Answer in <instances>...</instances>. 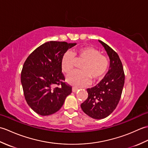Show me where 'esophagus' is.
<instances>
[{"label": "esophagus", "instance_id": "1", "mask_svg": "<svg viewBox=\"0 0 148 148\" xmlns=\"http://www.w3.org/2000/svg\"><path fill=\"white\" fill-rule=\"evenodd\" d=\"M72 92H74V93H76V92H77V90H78V88H75V87H73V88H72Z\"/></svg>", "mask_w": 148, "mask_h": 148}]
</instances>
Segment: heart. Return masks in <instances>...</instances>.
Masks as SVG:
<instances>
[{
	"instance_id": "b5f03b06",
	"label": "heart",
	"mask_w": 148,
	"mask_h": 148,
	"mask_svg": "<svg viewBox=\"0 0 148 148\" xmlns=\"http://www.w3.org/2000/svg\"><path fill=\"white\" fill-rule=\"evenodd\" d=\"M75 59H74V57ZM75 60H83L79 65L81 71H74L68 74L67 82L76 87H83L88 85L90 79L93 81L101 78L108 67V60L104 55L93 47H83L74 52L67 51L63 55L61 66L65 73L70 72L74 68Z\"/></svg>"
}]
</instances>
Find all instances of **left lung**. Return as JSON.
<instances>
[{"mask_svg": "<svg viewBox=\"0 0 148 148\" xmlns=\"http://www.w3.org/2000/svg\"><path fill=\"white\" fill-rule=\"evenodd\" d=\"M99 41L109 56V68L98 84L87 89L88 97L81 105L85 114L96 119L108 117L114 111L120 100L125 83L123 67L118 55L105 42Z\"/></svg>", "mask_w": 148, "mask_h": 148, "instance_id": "left-lung-1", "label": "left lung"}]
</instances>
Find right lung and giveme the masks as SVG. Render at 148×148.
Returning a JSON list of instances; mask_svg holds the SVG:
<instances>
[{
	"instance_id": "obj_1",
	"label": "right lung",
	"mask_w": 148,
	"mask_h": 148,
	"mask_svg": "<svg viewBox=\"0 0 148 148\" xmlns=\"http://www.w3.org/2000/svg\"><path fill=\"white\" fill-rule=\"evenodd\" d=\"M76 43L49 41L36 48L25 62L21 73L24 96L30 108L41 116L57 112L72 92L64 83L63 55ZM61 85L60 87H55Z\"/></svg>"
}]
</instances>
